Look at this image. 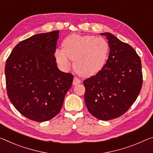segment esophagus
<instances>
[{"label":"esophagus","instance_id":"1","mask_svg":"<svg viewBox=\"0 0 153 153\" xmlns=\"http://www.w3.org/2000/svg\"><path fill=\"white\" fill-rule=\"evenodd\" d=\"M80 82H81L80 79H79L78 77H75L74 78V80H73V84H74V86H76V85H77V84H80Z\"/></svg>","mask_w":153,"mask_h":153}]
</instances>
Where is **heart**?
Masks as SVG:
<instances>
[{
  "label": "heart",
  "mask_w": 153,
  "mask_h": 153,
  "mask_svg": "<svg viewBox=\"0 0 153 153\" xmlns=\"http://www.w3.org/2000/svg\"><path fill=\"white\" fill-rule=\"evenodd\" d=\"M62 49H56L54 58L62 70L67 71L71 66L82 76H91L98 73L107 61L109 44L105 39L73 34L62 42Z\"/></svg>",
  "instance_id": "heart-1"
}]
</instances>
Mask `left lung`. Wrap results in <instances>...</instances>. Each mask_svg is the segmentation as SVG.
I'll return each mask as SVG.
<instances>
[{
  "label": "left lung",
  "mask_w": 153,
  "mask_h": 153,
  "mask_svg": "<svg viewBox=\"0 0 153 153\" xmlns=\"http://www.w3.org/2000/svg\"><path fill=\"white\" fill-rule=\"evenodd\" d=\"M108 40L110 54L95 76L83 82L86 108L101 120L118 118L135 102L142 86L141 60L131 46L110 33H101Z\"/></svg>",
  "instance_id": "8db88e82"
}]
</instances>
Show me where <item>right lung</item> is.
Returning <instances> with one entry per match:
<instances>
[{
    "label": "right lung",
    "instance_id": "right-lung-1",
    "mask_svg": "<svg viewBox=\"0 0 153 153\" xmlns=\"http://www.w3.org/2000/svg\"><path fill=\"white\" fill-rule=\"evenodd\" d=\"M59 31L37 34L22 41L7 60V95L26 118L37 122L57 115L74 76L58 69L54 58Z\"/></svg>",
    "mask_w": 153,
    "mask_h": 153
}]
</instances>
